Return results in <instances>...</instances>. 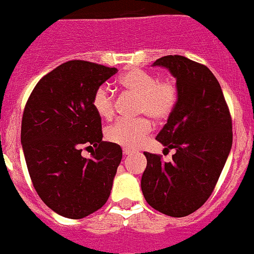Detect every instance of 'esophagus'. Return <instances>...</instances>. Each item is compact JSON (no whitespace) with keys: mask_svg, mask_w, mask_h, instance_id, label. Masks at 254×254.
Instances as JSON below:
<instances>
[{"mask_svg":"<svg viewBox=\"0 0 254 254\" xmlns=\"http://www.w3.org/2000/svg\"><path fill=\"white\" fill-rule=\"evenodd\" d=\"M131 153H132L131 149H127V148H125V149H124V154L125 155H129V154H131Z\"/></svg>","mask_w":254,"mask_h":254,"instance_id":"1","label":"esophagus"}]
</instances>
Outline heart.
Masks as SVG:
<instances>
[{
	"instance_id": "1",
	"label": "heart",
	"mask_w": 254,
	"mask_h": 254,
	"mask_svg": "<svg viewBox=\"0 0 254 254\" xmlns=\"http://www.w3.org/2000/svg\"><path fill=\"white\" fill-rule=\"evenodd\" d=\"M125 90L138 95V111L147 114L154 120H164L172 114L177 104V87L172 79H158L148 70L134 68L127 70L119 79ZM95 113L105 120H110L115 114L113 93L106 86H100L92 96ZM152 130L148 119L119 120L106 131L107 139L125 148H138Z\"/></svg>"
}]
</instances>
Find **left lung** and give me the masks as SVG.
<instances>
[{"label": "left lung", "instance_id": "obj_1", "mask_svg": "<svg viewBox=\"0 0 254 254\" xmlns=\"http://www.w3.org/2000/svg\"><path fill=\"white\" fill-rule=\"evenodd\" d=\"M176 78L178 97L167 124L157 135L172 161L145 152L141 191L148 204L173 218L192 214L205 204L232 149V118L211 70L182 56L157 59Z\"/></svg>", "mask_w": 254, "mask_h": 254}]
</instances>
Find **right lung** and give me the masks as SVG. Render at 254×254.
Returning a JSON list of instances; mask_svg holds the SVG:
<instances>
[{
	"instance_id": "right-lung-1",
	"label": "right lung",
	"mask_w": 254,
	"mask_h": 254,
	"mask_svg": "<svg viewBox=\"0 0 254 254\" xmlns=\"http://www.w3.org/2000/svg\"><path fill=\"white\" fill-rule=\"evenodd\" d=\"M118 73L86 61H69L43 77L31 92L21 123V145L36 192L48 207L69 219L101 209L123 158L120 145L102 140L92 96ZM93 145V158L81 157Z\"/></svg>"
}]
</instances>
